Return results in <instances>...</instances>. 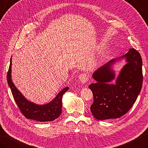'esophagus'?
<instances>
[{"instance_id": "34e87169", "label": "esophagus", "mask_w": 148, "mask_h": 148, "mask_svg": "<svg viewBox=\"0 0 148 148\" xmlns=\"http://www.w3.org/2000/svg\"><path fill=\"white\" fill-rule=\"evenodd\" d=\"M79 81L82 83H85L89 79V75L87 73H82L79 75Z\"/></svg>"}]
</instances>
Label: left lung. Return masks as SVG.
Instances as JSON below:
<instances>
[{
  "mask_svg": "<svg viewBox=\"0 0 148 148\" xmlns=\"http://www.w3.org/2000/svg\"><path fill=\"white\" fill-rule=\"evenodd\" d=\"M126 58L127 63L121 70L115 85L107 83L114 79L115 74L110 67L117 60L110 61L92 76L97 83L88 86L94 96L90 110L97 120L117 119L126 114L141 90L143 75L140 53L132 48L121 58Z\"/></svg>",
  "mask_w": 148,
  "mask_h": 148,
  "instance_id": "8db88e82",
  "label": "left lung"
}]
</instances>
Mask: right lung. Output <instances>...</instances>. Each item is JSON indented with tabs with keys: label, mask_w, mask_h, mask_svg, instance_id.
Listing matches in <instances>:
<instances>
[{
	"label": "right lung",
	"mask_w": 148,
	"mask_h": 148,
	"mask_svg": "<svg viewBox=\"0 0 148 148\" xmlns=\"http://www.w3.org/2000/svg\"><path fill=\"white\" fill-rule=\"evenodd\" d=\"M11 58L7 74L8 83L17 106L25 118L40 122H48L53 121L60 116L62 108V96L65 92L69 89V87H66L60 91L51 103L47 105H38L27 101L11 81Z\"/></svg>",
	"instance_id": "add662e5"
}]
</instances>
